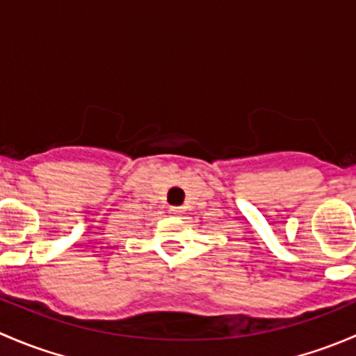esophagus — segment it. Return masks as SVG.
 Returning a JSON list of instances; mask_svg holds the SVG:
<instances>
[{
	"label": "esophagus",
	"mask_w": 356,
	"mask_h": 356,
	"mask_svg": "<svg viewBox=\"0 0 356 356\" xmlns=\"http://www.w3.org/2000/svg\"><path fill=\"white\" fill-rule=\"evenodd\" d=\"M170 211H172V215H181L182 213V208L181 207H172Z\"/></svg>",
	"instance_id": "esophagus-1"
}]
</instances>
